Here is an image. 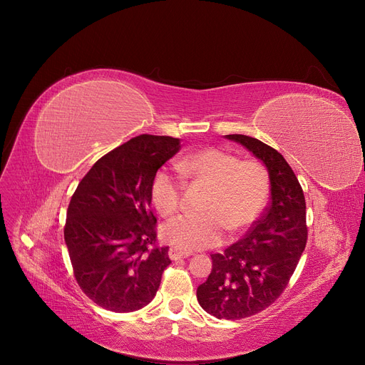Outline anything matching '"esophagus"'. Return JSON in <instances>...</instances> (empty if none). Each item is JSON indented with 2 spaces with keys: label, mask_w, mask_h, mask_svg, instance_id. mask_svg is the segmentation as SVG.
<instances>
[{
  "label": "esophagus",
  "mask_w": 365,
  "mask_h": 365,
  "mask_svg": "<svg viewBox=\"0 0 365 365\" xmlns=\"http://www.w3.org/2000/svg\"><path fill=\"white\" fill-rule=\"evenodd\" d=\"M168 254H169L170 259H180V258H187L188 255H192V252H190V251H182L177 247H170Z\"/></svg>",
  "instance_id": "esophagus-1"
}]
</instances>
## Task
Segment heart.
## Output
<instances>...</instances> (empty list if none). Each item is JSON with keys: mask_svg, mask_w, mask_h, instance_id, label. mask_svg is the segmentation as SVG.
Instances as JSON below:
<instances>
[{"mask_svg": "<svg viewBox=\"0 0 365 365\" xmlns=\"http://www.w3.org/2000/svg\"><path fill=\"white\" fill-rule=\"evenodd\" d=\"M181 173L162 168L151 181L153 203L163 217L175 214L184 199V178L210 184L202 214H184L163 227L165 237L180 250L193 251L218 245L224 229L230 233L250 225L266 205L270 190L269 172L263 163L240 160L218 147L185 154L177 162Z\"/></svg>", "mask_w": 365, "mask_h": 365, "instance_id": "heart-1", "label": "heart"}]
</instances>
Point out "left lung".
Returning <instances> with one entry per match:
<instances>
[{"label": "left lung", "mask_w": 365, "mask_h": 365, "mask_svg": "<svg viewBox=\"0 0 365 365\" xmlns=\"http://www.w3.org/2000/svg\"><path fill=\"white\" fill-rule=\"evenodd\" d=\"M247 147L269 170L270 203L263 217L222 254L197 287V302L218 319H242L279 299L306 248V200L284 155L247 135H225Z\"/></svg>", "instance_id": "8db88e82"}]
</instances>
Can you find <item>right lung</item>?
<instances>
[{"label":"right lung","mask_w":365,"mask_h":365,"mask_svg":"<svg viewBox=\"0 0 365 365\" xmlns=\"http://www.w3.org/2000/svg\"><path fill=\"white\" fill-rule=\"evenodd\" d=\"M178 150V138L135 136L102 155L68 205L63 236L76 281L103 309L138 310L159 289L170 259L155 239L151 181Z\"/></svg>","instance_id":"1"}]
</instances>
